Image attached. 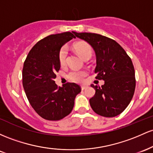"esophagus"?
Wrapping results in <instances>:
<instances>
[{"mask_svg":"<svg viewBox=\"0 0 153 153\" xmlns=\"http://www.w3.org/2000/svg\"><path fill=\"white\" fill-rule=\"evenodd\" d=\"M87 86H86V85H82V87H81V88H82V90H85L86 88H87Z\"/></svg>","mask_w":153,"mask_h":153,"instance_id":"34e87169","label":"esophagus"}]
</instances>
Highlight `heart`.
<instances>
[{"instance_id":"obj_1","label":"heart","mask_w":153,"mask_h":153,"mask_svg":"<svg viewBox=\"0 0 153 153\" xmlns=\"http://www.w3.org/2000/svg\"><path fill=\"white\" fill-rule=\"evenodd\" d=\"M74 48L83 59L90 58L92 55V47L86 42H78L74 45ZM59 62L61 66H64L66 63L67 51L66 48H62L59 52ZM87 75V71L85 70H72L67 74V78L70 81L81 83Z\"/></svg>"}]
</instances>
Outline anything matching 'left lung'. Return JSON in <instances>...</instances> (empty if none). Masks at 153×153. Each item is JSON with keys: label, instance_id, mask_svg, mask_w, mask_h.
<instances>
[{"label": "left lung", "instance_id": "1", "mask_svg": "<svg viewBox=\"0 0 153 153\" xmlns=\"http://www.w3.org/2000/svg\"><path fill=\"white\" fill-rule=\"evenodd\" d=\"M75 35L94 49L95 78L105 81L101 87L91 85L95 90V95L90 99L91 108L104 117L118 116L126 108L134 93L136 79L131 58L114 39L88 32H76Z\"/></svg>", "mask_w": 153, "mask_h": 153}]
</instances>
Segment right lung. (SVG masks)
<instances>
[{
	"mask_svg": "<svg viewBox=\"0 0 153 153\" xmlns=\"http://www.w3.org/2000/svg\"><path fill=\"white\" fill-rule=\"evenodd\" d=\"M75 32L51 35L37 42L27 55L22 70V84L27 99L37 114L49 121H58L71 112L81 87L67 82L55 83L61 68L59 52L65 43L76 38Z\"/></svg>",
	"mask_w": 153,
	"mask_h": 153,
	"instance_id": "add662e5",
	"label": "right lung"
}]
</instances>
